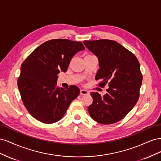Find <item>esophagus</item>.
<instances>
[{"instance_id":"34e87169","label":"esophagus","mask_w":161,"mask_h":161,"mask_svg":"<svg viewBox=\"0 0 161 161\" xmlns=\"http://www.w3.org/2000/svg\"><path fill=\"white\" fill-rule=\"evenodd\" d=\"M80 92V95H87L89 93V92L88 91L85 90V89H81Z\"/></svg>"}]
</instances>
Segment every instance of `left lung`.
<instances>
[{"mask_svg": "<svg viewBox=\"0 0 161 161\" xmlns=\"http://www.w3.org/2000/svg\"><path fill=\"white\" fill-rule=\"evenodd\" d=\"M84 44L97 57L100 69L95 80L99 85H109L101 96L91 92L92 103L88 107L92 119L102 124H111L122 119L137 103L142 75L133 53L109 40L84 41Z\"/></svg>", "mask_w": 161, "mask_h": 161, "instance_id": "8db88e82", "label": "left lung"}]
</instances>
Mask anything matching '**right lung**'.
<instances>
[{
  "label": "right lung",
  "mask_w": 161,
  "mask_h": 161,
  "mask_svg": "<svg viewBox=\"0 0 161 161\" xmlns=\"http://www.w3.org/2000/svg\"><path fill=\"white\" fill-rule=\"evenodd\" d=\"M84 50L80 42L51 40L37 47L23 62L18 89L24 106L34 118L53 124L63 118L80 89L75 85L59 88L58 75L66 72L72 57Z\"/></svg>",
  "instance_id": "1"
}]
</instances>
